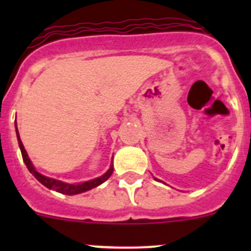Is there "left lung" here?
I'll list each match as a JSON object with an SVG mask.
<instances>
[{
  "mask_svg": "<svg viewBox=\"0 0 251 251\" xmlns=\"http://www.w3.org/2000/svg\"><path fill=\"white\" fill-rule=\"evenodd\" d=\"M154 179H156V181H159V179H158V178H156V177H154ZM161 182H162V181H161Z\"/></svg>",
  "mask_w": 251,
  "mask_h": 251,
  "instance_id": "1",
  "label": "left lung"
}]
</instances>
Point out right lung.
I'll use <instances>...</instances> for the list:
<instances>
[{
	"mask_svg": "<svg viewBox=\"0 0 251 251\" xmlns=\"http://www.w3.org/2000/svg\"><path fill=\"white\" fill-rule=\"evenodd\" d=\"M15 128H16V136H17V141H19V147H20V150H21L22 158H24V162H25L26 167H27V170L30 171V174L34 175V177L37 179V181H39L40 183H43L45 187L50 188V190H54V191L60 192V194H63V195H69V196H72V195L83 194V192L89 191V190H92V188L98 187L99 185H101L103 182H105L106 179L112 176L113 165H110L109 170L106 171L104 175H101L100 177H97V178H94V179H89V181H85V182L68 183V182H63V181H60V179H55V178H51V177L44 176V175H41L40 172H37L36 168H35L34 165H32L31 159L28 158L27 152H26L25 147H24L21 139H20V134H19V130H17L16 122H15Z\"/></svg>",
	"mask_w": 251,
	"mask_h": 251,
	"instance_id": "add662e5",
	"label": "right lung"
}]
</instances>
